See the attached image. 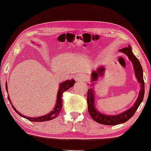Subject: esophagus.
<instances>
[{"mask_svg":"<svg viewBox=\"0 0 151 151\" xmlns=\"http://www.w3.org/2000/svg\"><path fill=\"white\" fill-rule=\"evenodd\" d=\"M86 79V76L83 75V74L79 73L76 76V81H85Z\"/></svg>","mask_w":151,"mask_h":151,"instance_id":"34e87169","label":"esophagus"}]
</instances>
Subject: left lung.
<instances>
[{
  "label": "left lung",
  "mask_w": 151,
  "mask_h": 151,
  "mask_svg": "<svg viewBox=\"0 0 151 151\" xmlns=\"http://www.w3.org/2000/svg\"><path fill=\"white\" fill-rule=\"evenodd\" d=\"M120 52L125 53L129 57V59L132 62L133 65V68L135 70V76L137 78V81L141 84V89L139 91L138 98L133 104V106L131 109H128L124 112L119 113L116 115H108L103 114L97 110L95 107V97H94V90L93 88H90L88 89L87 92V104H88V111L89 115L94 121L97 122L99 124H102L104 125H117L119 124L124 123L127 122L130 118H131L135 114V111H137L138 107L141 104L144 99V81L143 78V70L140 64L139 61L135 57L132 51L131 47L128 46V47L119 49ZM104 68L101 67H99L96 71L92 72L91 74V81L94 82L98 80L99 76L104 75ZM93 86V84L92 85Z\"/></svg>",
  "instance_id": "8db88e82"
}]
</instances>
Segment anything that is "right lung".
<instances>
[{
	"instance_id": "add662e5",
	"label": "right lung",
	"mask_w": 151,
	"mask_h": 151,
	"mask_svg": "<svg viewBox=\"0 0 151 151\" xmlns=\"http://www.w3.org/2000/svg\"><path fill=\"white\" fill-rule=\"evenodd\" d=\"M75 84V80L73 79L71 80H66V81L62 82V83L60 84L59 86V89L58 91V94H57V100H56V104L53 109V111H51L50 113H49L48 114L43 115V116H40V117H27L25 116V115H22L21 113L16 110L15 107L13 106V104H12L11 100H10L9 97L8 96V100H9L10 103H11L12 108L14 109V110L16 111V113H18L20 116H22L24 117V118L27 119L28 120H29L31 122H45V121H49V120H51V119H53L55 117H57L58 115L60 113L61 109L63 108V93L65 92L66 91H67L68 89H69L70 88L72 87L73 86V84ZM6 90L7 91V82H6Z\"/></svg>"
}]
</instances>
